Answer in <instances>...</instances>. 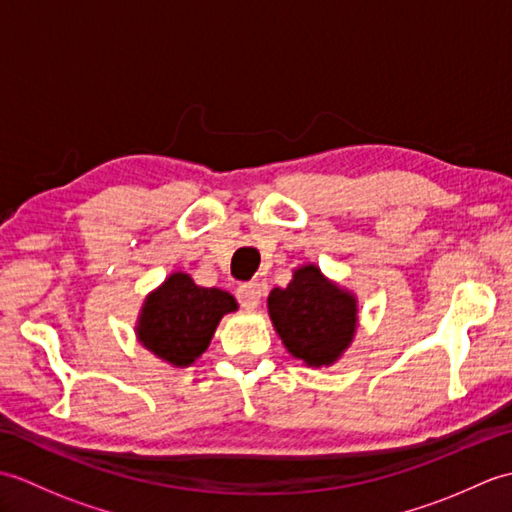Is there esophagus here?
<instances>
[{
  "label": "esophagus",
  "mask_w": 512,
  "mask_h": 512,
  "mask_svg": "<svg viewBox=\"0 0 512 512\" xmlns=\"http://www.w3.org/2000/svg\"><path fill=\"white\" fill-rule=\"evenodd\" d=\"M237 301L242 303L244 308H257L259 301H262V286L257 281H248V284H239L235 292Z\"/></svg>",
  "instance_id": "1"
}]
</instances>
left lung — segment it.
Segmentation results:
<instances>
[{"label": "left lung", "instance_id": "left-lung-1", "mask_svg": "<svg viewBox=\"0 0 512 512\" xmlns=\"http://www.w3.org/2000/svg\"><path fill=\"white\" fill-rule=\"evenodd\" d=\"M268 310L288 352L310 367L334 363L356 330V299L317 266L295 270L286 288L270 292Z\"/></svg>", "mask_w": 512, "mask_h": 512}]
</instances>
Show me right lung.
Returning a JSON list of instances; mask_svg holds the SVG:
<instances>
[{
    "label": "right lung",
    "instance_id": "right-lung-1",
    "mask_svg": "<svg viewBox=\"0 0 512 512\" xmlns=\"http://www.w3.org/2000/svg\"><path fill=\"white\" fill-rule=\"evenodd\" d=\"M233 310L237 303L228 292L200 288L189 275L176 273L147 297L138 339L171 365H191L209 347L220 319Z\"/></svg>",
    "mask_w": 512,
    "mask_h": 512
}]
</instances>
